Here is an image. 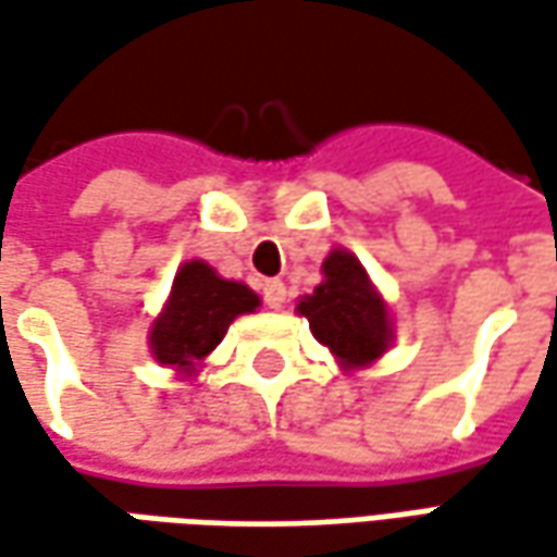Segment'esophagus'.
<instances>
[{
	"label": "esophagus",
	"mask_w": 557,
	"mask_h": 557,
	"mask_svg": "<svg viewBox=\"0 0 557 557\" xmlns=\"http://www.w3.org/2000/svg\"><path fill=\"white\" fill-rule=\"evenodd\" d=\"M285 285L278 282V278H267L263 282V300H267V307L269 310H282L285 307Z\"/></svg>",
	"instance_id": "esophagus-1"
}]
</instances>
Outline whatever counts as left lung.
I'll list each match as a JSON object with an SVG mask.
<instances>
[{
    "label": "left lung",
    "mask_w": 557,
    "mask_h": 557,
    "mask_svg": "<svg viewBox=\"0 0 557 557\" xmlns=\"http://www.w3.org/2000/svg\"><path fill=\"white\" fill-rule=\"evenodd\" d=\"M322 275V285L297 304V312L310 319L312 337L325 344L344 369L372 366L394 341L387 304L362 263L344 247H334L325 257Z\"/></svg>",
    "instance_id": "obj_1"
}]
</instances>
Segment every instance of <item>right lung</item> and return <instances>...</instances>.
<instances>
[{
    "instance_id": "1",
    "label": "right lung",
    "mask_w": 557,
    "mask_h": 557,
    "mask_svg": "<svg viewBox=\"0 0 557 557\" xmlns=\"http://www.w3.org/2000/svg\"><path fill=\"white\" fill-rule=\"evenodd\" d=\"M257 307L260 297L247 285L220 278L203 260H191L176 272L166 307L151 325V354L176 372H198L203 356L216 350L228 325Z\"/></svg>"
}]
</instances>
